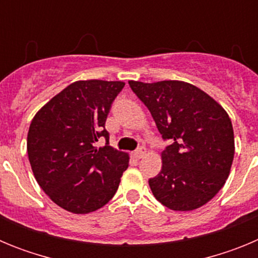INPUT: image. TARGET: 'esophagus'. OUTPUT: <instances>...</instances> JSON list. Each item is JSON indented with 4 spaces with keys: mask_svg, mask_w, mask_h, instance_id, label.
Instances as JSON below:
<instances>
[{
    "mask_svg": "<svg viewBox=\"0 0 258 258\" xmlns=\"http://www.w3.org/2000/svg\"><path fill=\"white\" fill-rule=\"evenodd\" d=\"M145 152H146L145 147H140V149H137L136 151H134V156H136V159H142Z\"/></svg>",
    "mask_w": 258,
    "mask_h": 258,
    "instance_id": "1",
    "label": "esophagus"
}]
</instances>
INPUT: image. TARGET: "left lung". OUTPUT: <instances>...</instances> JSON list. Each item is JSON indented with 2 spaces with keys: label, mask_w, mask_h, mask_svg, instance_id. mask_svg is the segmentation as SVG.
Here are the masks:
<instances>
[{
  "label": "left lung",
  "mask_w": 258,
  "mask_h": 258,
  "mask_svg": "<svg viewBox=\"0 0 258 258\" xmlns=\"http://www.w3.org/2000/svg\"><path fill=\"white\" fill-rule=\"evenodd\" d=\"M150 109L163 140L160 173L149 179L154 197L172 211H194L222 188L234 160L229 115L213 98L183 81H129Z\"/></svg>",
  "instance_id": "left-lung-1"
}]
</instances>
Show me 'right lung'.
<instances>
[{
	"label": "right lung",
	"mask_w": 258,
	"mask_h": 258,
	"mask_svg": "<svg viewBox=\"0 0 258 258\" xmlns=\"http://www.w3.org/2000/svg\"><path fill=\"white\" fill-rule=\"evenodd\" d=\"M122 81H76L35 115L27 137L32 172L56 206L85 214L106 206L118 188L129 156L109 146L104 129ZM106 140L98 149L96 142Z\"/></svg>",
	"instance_id": "obj_1"
}]
</instances>
